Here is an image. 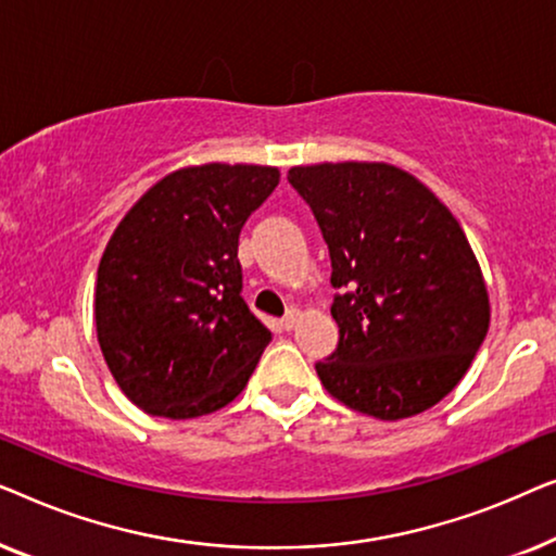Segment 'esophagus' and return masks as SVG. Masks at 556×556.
I'll return each instance as SVG.
<instances>
[{
    "mask_svg": "<svg viewBox=\"0 0 556 556\" xmlns=\"http://www.w3.org/2000/svg\"><path fill=\"white\" fill-rule=\"evenodd\" d=\"M295 324H299V311H295V308H291L283 318H280V326H283L286 331H291Z\"/></svg>",
    "mask_w": 556,
    "mask_h": 556,
    "instance_id": "1",
    "label": "esophagus"
}]
</instances>
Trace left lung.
I'll return each mask as SVG.
<instances>
[{"label":"left lung","instance_id":"left-lung-1","mask_svg":"<svg viewBox=\"0 0 556 556\" xmlns=\"http://www.w3.org/2000/svg\"><path fill=\"white\" fill-rule=\"evenodd\" d=\"M331 255L337 352L316 362L326 392L356 413L402 420L466 375L491 321L481 265L451 210L384 162L293 166Z\"/></svg>","mask_w":556,"mask_h":556}]
</instances>
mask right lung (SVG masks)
Wrapping results in <instances>:
<instances>
[{
	"mask_svg": "<svg viewBox=\"0 0 556 556\" xmlns=\"http://www.w3.org/2000/svg\"><path fill=\"white\" fill-rule=\"evenodd\" d=\"M278 181L276 166H185L111 235L96 280L98 344L143 413L189 420L245 390L273 337L240 295L238 242Z\"/></svg>",
	"mask_w": 556,
	"mask_h": 556,
	"instance_id": "obj_1",
	"label": "right lung"
}]
</instances>
